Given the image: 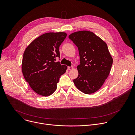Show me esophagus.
<instances>
[{"label":"esophagus","instance_id":"34e87169","mask_svg":"<svg viewBox=\"0 0 135 135\" xmlns=\"http://www.w3.org/2000/svg\"><path fill=\"white\" fill-rule=\"evenodd\" d=\"M73 68H74V67L73 66H71V67H68V70H72Z\"/></svg>","mask_w":135,"mask_h":135}]
</instances>
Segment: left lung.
Returning <instances> with one entry per match:
<instances>
[{
    "mask_svg": "<svg viewBox=\"0 0 135 135\" xmlns=\"http://www.w3.org/2000/svg\"><path fill=\"white\" fill-rule=\"evenodd\" d=\"M69 38L77 47L80 57L78 76L73 80L75 85L85 94L93 93L103 85L111 69L113 59L107 44L88 31L74 32Z\"/></svg>",
    "mask_w": 135,
    "mask_h": 135,
    "instance_id": "left-lung-1",
    "label": "left lung"
}]
</instances>
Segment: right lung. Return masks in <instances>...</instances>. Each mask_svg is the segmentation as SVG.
I'll return each instance as SVG.
<instances>
[{"instance_id":"add662e5","label":"right lung","mask_w":135,"mask_h":135,"mask_svg":"<svg viewBox=\"0 0 135 135\" xmlns=\"http://www.w3.org/2000/svg\"><path fill=\"white\" fill-rule=\"evenodd\" d=\"M66 36L65 32L44 33L34 40L24 51L22 73L38 95L48 97L55 92L60 77L67 69V66L55 62L60 57L59 48Z\"/></svg>"}]
</instances>
